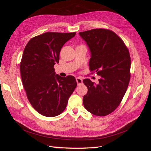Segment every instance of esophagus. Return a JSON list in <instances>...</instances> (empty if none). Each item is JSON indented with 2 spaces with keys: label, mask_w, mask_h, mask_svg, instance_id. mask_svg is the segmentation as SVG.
Instances as JSON below:
<instances>
[{
  "label": "esophagus",
  "mask_w": 151,
  "mask_h": 151,
  "mask_svg": "<svg viewBox=\"0 0 151 151\" xmlns=\"http://www.w3.org/2000/svg\"><path fill=\"white\" fill-rule=\"evenodd\" d=\"M76 82H77V84H83V79H82L81 78H80V77H76Z\"/></svg>",
  "instance_id": "obj_1"
}]
</instances>
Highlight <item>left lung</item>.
<instances>
[{
    "mask_svg": "<svg viewBox=\"0 0 151 151\" xmlns=\"http://www.w3.org/2000/svg\"><path fill=\"white\" fill-rule=\"evenodd\" d=\"M91 53V71L101 76L98 84L83 80L88 91L83 97L85 108L94 115H109L118 106L126 93L130 78L129 50L112 31L93 29L79 33Z\"/></svg>",
    "mask_w": 151,
    "mask_h": 151,
    "instance_id": "left-lung-1",
    "label": "left lung"
}]
</instances>
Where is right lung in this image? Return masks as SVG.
<instances>
[{
	"label": "right lung",
	"instance_id": "add662e5",
	"mask_svg": "<svg viewBox=\"0 0 151 151\" xmlns=\"http://www.w3.org/2000/svg\"><path fill=\"white\" fill-rule=\"evenodd\" d=\"M75 35V32H47L31 39L24 50L20 63L22 84L32 106L43 116L62 113L77 86L74 76L60 77L53 68L63 45Z\"/></svg>",
	"mask_w": 151,
	"mask_h": 151
}]
</instances>
